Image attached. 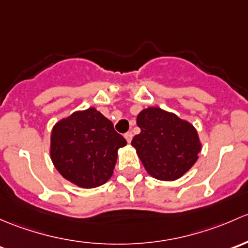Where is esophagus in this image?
Listing matches in <instances>:
<instances>
[{
  "instance_id": "34e87169",
  "label": "esophagus",
  "mask_w": 248,
  "mask_h": 248,
  "mask_svg": "<svg viewBox=\"0 0 248 248\" xmlns=\"http://www.w3.org/2000/svg\"><path fill=\"white\" fill-rule=\"evenodd\" d=\"M132 136H134V135H132V132H131V131L126 132V134H125V135H124L125 140H126V141H127V143H130V142H131V140H132Z\"/></svg>"
}]
</instances>
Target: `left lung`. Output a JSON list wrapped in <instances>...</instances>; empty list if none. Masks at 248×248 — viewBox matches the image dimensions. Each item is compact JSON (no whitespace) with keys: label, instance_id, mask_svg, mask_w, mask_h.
Returning a JSON list of instances; mask_svg holds the SVG:
<instances>
[{"label":"left lung","instance_id":"1","mask_svg":"<svg viewBox=\"0 0 248 248\" xmlns=\"http://www.w3.org/2000/svg\"><path fill=\"white\" fill-rule=\"evenodd\" d=\"M137 125L141 132L131 144L152 177L175 180L197 161L201 143L188 122L159 107H149L137 116Z\"/></svg>","mask_w":248,"mask_h":248}]
</instances>
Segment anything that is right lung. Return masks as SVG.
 I'll return each instance as SVG.
<instances>
[{"label":"right lung","instance_id":"right-lung-1","mask_svg":"<svg viewBox=\"0 0 248 248\" xmlns=\"http://www.w3.org/2000/svg\"><path fill=\"white\" fill-rule=\"evenodd\" d=\"M126 141L95 108L75 112L53 126L51 159L65 179L85 188L105 184L113 173L117 152Z\"/></svg>","mask_w":248,"mask_h":248}]
</instances>
